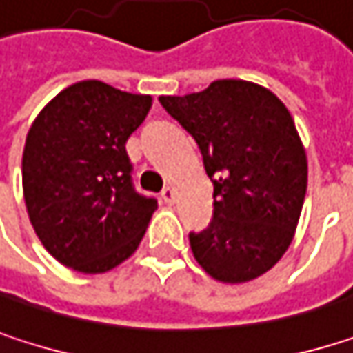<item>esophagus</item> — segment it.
I'll list each match as a JSON object with an SVG mask.
<instances>
[{"label": "esophagus", "instance_id": "1", "mask_svg": "<svg viewBox=\"0 0 353 353\" xmlns=\"http://www.w3.org/2000/svg\"><path fill=\"white\" fill-rule=\"evenodd\" d=\"M161 200H163L165 204H174V202H176V190L170 188V185L163 188V190H161Z\"/></svg>", "mask_w": 353, "mask_h": 353}]
</instances>
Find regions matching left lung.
I'll return each instance as SVG.
<instances>
[{
    "instance_id": "8db88e82",
    "label": "left lung",
    "mask_w": 353,
    "mask_h": 353,
    "mask_svg": "<svg viewBox=\"0 0 353 353\" xmlns=\"http://www.w3.org/2000/svg\"><path fill=\"white\" fill-rule=\"evenodd\" d=\"M159 102L196 141L214 185L210 225L190 233L196 261L227 284L265 274L290 245L307 194V153L290 112L243 79Z\"/></svg>"
}]
</instances>
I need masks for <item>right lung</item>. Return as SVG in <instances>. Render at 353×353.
Listing matches in <instances>:
<instances>
[{"mask_svg": "<svg viewBox=\"0 0 353 353\" xmlns=\"http://www.w3.org/2000/svg\"><path fill=\"white\" fill-rule=\"evenodd\" d=\"M151 96L79 81L54 96L32 122L22 155L30 223L63 265L102 274L139 247L157 200L132 183L128 137Z\"/></svg>", "mask_w": 353, "mask_h": 353, "instance_id": "add662e5", "label": "right lung"}]
</instances>
